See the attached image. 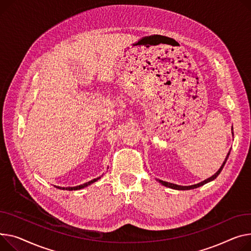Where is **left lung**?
Returning <instances> with one entry per match:
<instances>
[{
	"label": "left lung",
	"mask_w": 251,
	"mask_h": 251,
	"mask_svg": "<svg viewBox=\"0 0 251 251\" xmlns=\"http://www.w3.org/2000/svg\"><path fill=\"white\" fill-rule=\"evenodd\" d=\"M232 130H233V127H232ZM232 134H233V132H232ZM229 154H230V150H229V152H228V154H227V156H226L224 162L222 163L221 168L219 169L218 172H217L215 175H213L211 177H209V178H207V179H205V180H203V181H201V182H199V183H196V185H192V186H178V185H176V183H172V182H168V181H163V180H161V179H157V180L161 183V185H163V186H165V187H168V188H171V189H174V190L186 191V190L197 189V188H199V187L204 186L205 183H207V182H210V181L214 180L217 176H218L220 175V173L222 172V170H223V168H224V165H225V163H226V161H227V159H228V157H229Z\"/></svg>",
	"instance_id": "1"
}]
</instances>
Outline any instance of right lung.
Segmentation results:
<instances>
[{"instance_id":"obj_1","label":"right lung","mask_w":251,"mask_h":251,"mask_svg":"<svg viewBox=\"0 0 251 251\" xmlns=\"http://www.w3.org/2000/svg\"><path fill=\"white\" fill-rule=\"evenodd\" d=\"M99 178H101V176L100 177H97V178H94V179H92V180H90V181H88V182H86V183H83V185H80V186H76V187H73V188H62V190H68V191H75V190H80V189H83V188H86V187H88V186H90V185H92L93 182H95V181H97ZM58 189H59V187H57Z\"/></svg>"}]
</instances>
